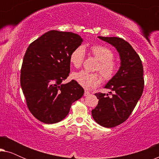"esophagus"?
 <instances>
[{
  "label": "esophagus",
  "instance_id": "1",
  "mask_svg": "<svg viewBox=\"0 0 159 159\" xmlns=\"http://www.w3.org/2000/svg\"><path fill=\"white\" fill-rule=\"evenodd\" d=\"M90 93L89 92V91H87V90L84 91V96H88V95H90Z\"/></svg>",
  "mask_w": 159,
  "mask_h": 159
}]
</instances>
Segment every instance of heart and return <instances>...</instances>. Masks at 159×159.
Masks as SVG:
<instances>
[{
	"instance_id": "b5f03b06",
	"label": "heart",
	"mask_w": 159,
	"mask_h": 159,
	"mask_svg": "<svg viewBox=\"0 0 159 159\" xmlns=\"http://www.w3.org/2000/svg\"><path fill=\"white\" fill-rule=\"evenodd\" d=\"M91 55L98 61L95 70L99 71L104 81H109L116 75L118 64L114 59V54L111 49L103 45L95 44L90 48ZM85 57L84 47L79 46L71 52L69 57L71 64L76 68H80ZM72 79L84 88L96 87L101 82V77L98 73H90L82 70L72 74Z\"/></svg>"
}]
</instances>
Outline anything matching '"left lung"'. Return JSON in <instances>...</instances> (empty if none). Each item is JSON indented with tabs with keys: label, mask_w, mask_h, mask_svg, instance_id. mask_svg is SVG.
<instances>
[{
	"label": "left lung",
	"mask_w": 159,
	"mask_h": 159,
	"mask_svg": "<svg viewBox=\"0 0 159 159\" xmlns=\"http://www.w3.org/2000/svg\"><path fill=\"white\" fill-rule=\"evenodd\" d=\"M116 48L121 58V66L105 88L111 96L95 93L98 103L92 110L95 121L103 127H116L129 118L143 94L144 88L143 66L140 56L131 45L116 37H98Z\"/></svg>",
	"instance_id": "1"
}]
</instances>
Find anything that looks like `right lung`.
<instances>
[{
	"label": "right lung",
	"mask_w": 159,
	"mask_h": 159,
	"mask_svg": "<svg viewBox=\"0 0 159 159\" xmlns=\"http://www.w3.org/2000/svg\"><path fill=\"white\" fill-rule=\"evenodd\" d=\"M82 42L77 34L51 30L28 46L20 84L28 109L39 121H61L71 104L83 95L84 89L75 80L62 84L70 72V54Z\"/></svg>",
	"instance_id": "obj_1"
}]
</instances>
